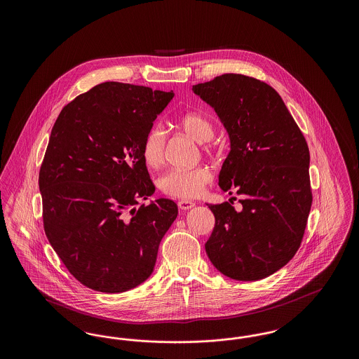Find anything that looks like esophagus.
Returning a JSON list of instances; mask_svg holds the SVG:
<instances>
[{
  "label": "esophagus",
  "mask_w": 359,
  "mask_h": 359,
  "mask_svg": "<svg viewBox=\"0 0 359 359\" xmlns=\"http://www.w3.org/2000/svg\"><path fill=\"white\" fill-rule=\"evenodd\" d=\"M177 205L180 207V210H189V208H192L195 205V203L192 201H188V199H180L177 202Z\"/></svg>",
  "instance_id": "obj_1"
}]
</instances>
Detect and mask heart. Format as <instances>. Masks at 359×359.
<instances>
[{
  "label": "heart",
  "mask_w": 359,
  "mask_h": 359,
  "mask_svg": "<svg viewBox=\"0 0 359 359\" xmlns=\"http://www.w3.org/2000/svg\"><path fill=\"white\" fill-rule=\"evenodd\" d=\"M176 125L188 136L192 137L198 142H205L214 136V123L207 116L189 111L180 116ZM165 154V135L161 128L154 126L151 128L142 140L141 154L148 167L156 168L161 165L164 161ZM212 175L205 167H195V168H176L165 172L160 180V189L175 198L182 199H192L199 196L205 186L211 182Z\"/></svg>",
  "instance_id": "heart-1"
}]
</instances>
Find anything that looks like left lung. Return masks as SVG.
<instances>
[{"instance_id":"1","label":"left lung","mask_w":359,"mask_h":359,"mask_svg":"<svg viewBox=\"0 0 359 359\" xmlns=\"http://www.w3.org/2000/svg\"><path fill=\"white\" fill-rule=\"evenodd\" d=\"M192 91L214 107L230 152L219 187L245 198L207 205L215 217L205 253L221 273L238 281L265 278L300 248L312 205L306 138L273 87L241 74H223Z\"/></svg>"}]
</instances>
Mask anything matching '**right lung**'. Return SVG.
<instances>
[{
    "mask_svg": "<svg viewBox=\"0 0 359 359\" xmlns=\"http://www.w3.org/2000/svg\"><path fill=\"white\" fill-rule=\"evenodd\" d=\"M173 93L104 82L63 107L39 173L44 231L69 273L120 293L154 272L177 205L152 196L142 140Z\"/></svg>",
    "mask_w": 359,
    "mask_h": 359,
    "instance_id": "obj_1",
    "label": "right lung"
}]
</instances>
